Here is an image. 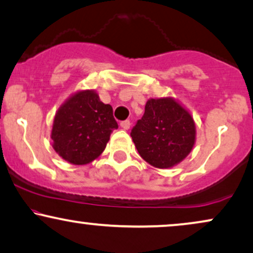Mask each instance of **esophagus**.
I'll return each instance as SVG.
<instances>
[{"mask_svg": "<svg viewBox=\"0 0 253 253\" xmlns=\"http://www.w3.org/2000/svg\"><path fill=\"white\" fill-rule=\"evenodd\" d=\"M120 126L123 127L124 129H128L130 127V121L129 120H124L120 123Z\"/></svg>", "mask_w": 253, "mask_h": 253, "instance_id": "1", "label": "esophagus"}]
</instances>
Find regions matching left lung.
<instances>
[{"label":"left lung","instance_id":"left-lung-1","mask_svg":"<svg viewBox=\"0 0 253 253\" xmlns=\"http://www.w3.org/2000/svg\"><path fill=\"white\" fill-rule=\"evenodd\" d=\"M130 136L142 159L157 169H169L192 151L196 126L191 114L171 97L151 99Z\"/></svg>","mask_w":253,"mask_h":253}]
</instances>
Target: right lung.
<instances>
[{
  "mask_svg": "<svg viewBox=\"0 0 253 253\" xmlns=\"http://www.w3.org/2000/svg\"><path fill=\"white\" fill-rule=\"evenodd\" d=\"M117 128L112 106L100 101L94 90H82L57 111L51 129L53 147L68 163L86 165L102 153Z\"/></svg>",
  "mask_w": 253,
  "mask_h": 253,
  "instance_id": "add662e5",
  "label": "right lung"
}]
</instances>
